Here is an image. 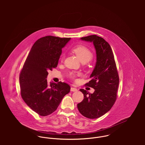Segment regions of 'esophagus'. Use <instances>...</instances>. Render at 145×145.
Listing matches in <instances>:
<instances>
[{
    "label": "esophagus",
    "mask_w": 145,
    "mask_h": 145,
    "mask_svg": "<svg viewBox=\"0 0 145 145\" xmlns=\"http://www.w3.org/2000/svg\"><path fill=\"white\" fill-rule=\"evenodd\" d=\"M70 90H71V91H78V89H77V88H76L71 87V88Z\"/></svg>",
    "instance_id": "34e87169"
}]
</instances>
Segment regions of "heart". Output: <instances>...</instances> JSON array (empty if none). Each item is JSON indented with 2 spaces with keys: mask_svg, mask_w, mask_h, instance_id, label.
I'll return each mask as SVG.
<instances>
[{
  "mask_svg": "<svg viewBox=\"0 0 145 145\" xmlns=\"http://www.w3.org/2000/svg\"><path fill=\"white\" fill-rule=\"evenodd\" d=\"M72 51L76 55L80 60L82 62H89L93 57V54L91 50L87 46L83 44H78L72 48ZM73 74H70V77L74 78Z\"/></svg>",
  "mask_w": 145,
  "mask_h": 145,
  "instance_id": "heart-1",
  "label": "heart"
}]
</instances>
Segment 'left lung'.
Returning <instances> with one entry per match:
<instances>
[{"label": "left lung", "mask_w": 145, "mask_h": 145, "mask_svg": "<svg viewBox=\"0 0 145 145\" xmlns=\"http://www.w3.org/2000/svg\"><path fill=\"white\" fill-rule=\"evenodd\" d=\"M81 40L93 42L96 50L97 62L90 76L91 80L85 84L95 91L91 94L83 89H80L84 98L77 106L84 117L95 119L107 113L115 103L119 76L112 50L107 42L97 35L82 37Z\"/></svg>", "instance_id": "obj_1"}]
</instances>
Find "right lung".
Listing matches in <instances>:
<instances>
[{
	"label": "right lung",
	"instance_id": "right-lung-1",
	"mask_svg": "<svg viewBox=\"0 0 145 145\" xmlns=\"http://www.w3.org/2000/svg\"><path fill=\"white\" fill-rule=\"evenodd\" d=\"M70 38L47 36L35 42L20 75L21 96L24 102L41 116L55 112L63 97L70 91L65 83H50L48 71L57 67L62 48Z\"/></svg>",
	"mask_w": 145,
	"mask_h": 145
}]
</instances>
